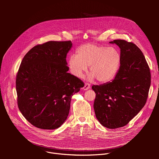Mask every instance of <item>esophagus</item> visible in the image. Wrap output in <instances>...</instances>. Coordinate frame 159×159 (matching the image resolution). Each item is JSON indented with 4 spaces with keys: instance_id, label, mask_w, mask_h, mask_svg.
<instances>
[{
    "instance_id": "obj_1",
    "label": "esophagus",
    "mask_w": 159,
    "mask_h": 159,
    "mask_svg": "<svg viewBox=\"0 0 159 159\" xmlns=\"http://www.w3.org/2000/svg\"><path fill=\"white\" fill-rule=\"evenodd\" d=\"M89 88H90V84H87V83H85V85H84V87H83V89H84V90H88Z\"/></svg>"
}]
</instances>
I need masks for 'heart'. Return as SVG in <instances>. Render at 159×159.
<instances>
[{"mask_svg":"<svg viewBox=\"0 0 159 159\" xmlns=\"http://www.w3.org/2000/svg\"><path fill=\"white\" fill-rule=\"evenodd\" d=\"M120 59L115 48L87 43L77 49V55L69 57V66L71 73L78 78L82 77L89 66V80L96 78L100 82H106L116 75Z\"/></svg>","mask_w":159,"mask_h":159,"instance_id":"heart-1","label":"heart"}]
</instances>
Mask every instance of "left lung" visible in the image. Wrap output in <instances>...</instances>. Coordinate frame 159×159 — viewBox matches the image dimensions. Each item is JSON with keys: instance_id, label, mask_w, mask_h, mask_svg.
<instances>
[{"instance_id": "8db88e82", "label": "left lung", "mask_w": 159, "mask_h": 159, "mask_svg": "<svg viewBox=\"0 0 159 159\" xmlns=\"http://www.w3.org/2000/svg\"><path fill=\"white\" fill-rule=\"evenodd\" d=\"M109 43L120 48V66L111 82L93 85L96 93V116L104 127L126 125L145 106L151 83L149 66L140 49L134 43L116 39Z\"/></svg>"}]
</instances>
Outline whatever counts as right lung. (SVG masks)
I'll return each instance as SVG.
<instances>
[{"label":"right lung","mask_w":159,"mask_h":159,"mask_svg":"<svg viewBox=\"0 0 159 159\" xmlns=\"http://www.w3.org/2000/svg\"><path fill=\"white\" fill-rule=\"evenodd\" d=\"M71 41H48L31 48L22 59L16 80L18 107L33 126L59 128L69 115L70 101L84 84L68 73Z\"/></svg>","instance_id":"add662e5"}]
</instances>
